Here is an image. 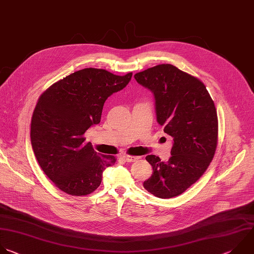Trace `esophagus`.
I'll use <instances>...</instances> for the list:
<instances>
[{
  "mask_svg": "<svg viewBox=\"0 0 254 254\" xmlns=\"http://www.w3.org/2000/svg\"><path fill=\"white\" fill-rule=\"evenodd\" d=\"M123 158L125 161L127 162H132V161H135L138 157L137 156H132V155H123Z\"/></svg>",
  "mask_w": 254,
  "mask_h": 254,
  "instance_id": "34e87169",
  "label": "esophagus"
}]
</instances>
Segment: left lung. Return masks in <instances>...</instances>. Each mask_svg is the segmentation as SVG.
<instances>
[{
  "label": "left lung",
  "mask_w": 254,
  "mask_h": 254,
  "mask_svg": "<svg viewBox=\"0 0 254 254\" xmlns=\"http://www.w3.org/2000/svg\"><path fill=\"white\" fill-rule=\"evenodd\" d=\"M154 99L156 122L173 137L172 156L161 161L146 155L152 166L144 189L159 198L182 194L206 171L217 144V115L204 84L177 66L163 64L134 74Z\"/></svg>",
  "instance_id": "8db88e82"
}]
</instances>
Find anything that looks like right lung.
<instances>
[{"instance_id":"1","label":"right lung","mask_w":254,"mask_h":254,"mask_svg":"<svg viewBox=\"0 0 254 254\" xmlns=\"http://www.w3.org/2000/svg\"><path fill=\"white\" fill-rule=\"evenodd\" d=\"M132 73L116 75L83 68L54 83L39 99L31 124V142L47 177L64 192L87 195L96 190L113 155L97 152L83 134L100 124L104 104L122 91Z\"/></svg>"}]
</instances>
